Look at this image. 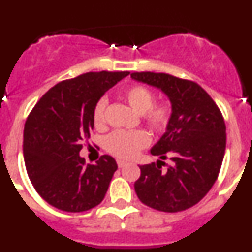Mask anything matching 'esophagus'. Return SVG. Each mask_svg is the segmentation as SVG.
Segmentation results:
<instances>
[{
	"instance_id": "1",
	"label": "esophagus",
	"mask_w": 252,
	"mask_h": 252,
	"mask_svg": "<svg viewBox=\"0 0 252 252\" xmlns=\"http://www.w3.org/2000/svg\"><path fill=\"white\" fill-rule=\"evenodd\" d=\"M117 165H119V168H122V166L126 165V161H124V160H117Z\"/></svg>"
}]
</instances>
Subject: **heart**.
Returning a JSON list of instances; mask_svg holds the SVG:
<instances>
[{
	"mask_svg": "<svg viewBox=\"0 0 252 252\" xmlns=\"http://www.w3.org/2000/svg\"><path fill=\"white\" fill-rule=\"evenodd\" d=\"M122 98L133 112L141 115L142 120L153 132L161 133L166 130L171 119V107L168 103L153 104L155 95L144 86H131L122 92ZM106 98H101L93 108V124L97 128L104 126ZM149 144L145 131H115L104 140V148L120 159H131Z\"/></svg>",
	"mask_w": 252,
	"mask_h": 252,
	"instance_id": "heart-1",
	"label": "heart"
}]
</instances>
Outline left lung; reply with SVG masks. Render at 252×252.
Wrapping results in <instances>:
<instances>
[{
	"label": "left lung",
	"instance_id": "left-lung-1",
	"mask_svg": "<svg viewBox=\"0 0 252 252\" xmlns=\"http://www.w3.org/2000/svg\"><path fill=\"white\" fill-rule=\"evenodd\" d=\"M131 78L157 87L168 95L171 119L151 154L165 162L140 166L135 192L146 206L162 212H180L197 204L218 177L224 150L226 125L211 95L195 82L166 73L136 72Z\"/></svg>",
	"mask_w": 252,
	"mask_h": 252
}]
</instances>
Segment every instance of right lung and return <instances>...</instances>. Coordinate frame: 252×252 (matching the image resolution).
I'll list each match as a JSON object with an SVG mask.
<instances>
[{
    "label": "right lung",
    "mask_w": 252,
    "mask_h": 252,
    "mask_svg": "<svg viewBox=\"0 0 252 252\" xmlns=\"http://www.w3.org/2000/svg\"><path fill=\"white\" fill-rule=\"evenodd\" d=\"M128 72H90L55 84L39 99L24 128V160L40 197L65 212L103 201L117 164L102 155L86 164L79 151L93 130V108Z\"/></svg>",
    "instance_id": "obj_1"
}]
</instances>
